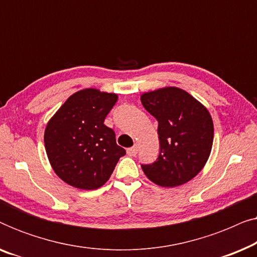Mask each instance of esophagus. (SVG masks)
<instances>
[{
	"label": "esophagus",
	"mask_w": 257,
	"mask_h": 257,
	"mask_svg": "<svg viewBox=\"0 0 257 257\" xmlns=\"http://www.w3.org/2000/svg\"><path fill=\"white\" fill-rule=\"evenodd\" d=\"M137 153H138V145H135V146H132V147H130V149H127L128 156L135 157Z\"/></svg>",
	"instance_id": "esophagus-1"
}]
</instances>
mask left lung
I'll return each instance as SVG.
<instances>
[{
	"mask_svg": "<svg viewBox=\"0 0 257 257\" xmlns=\"http://www.w3.org/2000/svg\"><path fill=\"white\" fill-rule=\"evenodd\" d=\"M158 120L160 153L144 173L161 187H177L192 180L208 160L214 139L209 112L185 90L168 86L140 97Z\"/></svg>",
	"mask_w": 257,
	"mask_h": 257,
	"instance_id": "1",
	"label": "left lung"
}]
</instances>
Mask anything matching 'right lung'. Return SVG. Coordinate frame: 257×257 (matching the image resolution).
<instances>
[{
  "label": "right lung",
  "instance_id": "obj_1",
  "mask_svg": "<svg viewBox=\"0 0 257 257\" xmlns=\"http://www.w3.org/2000/svg\"><path fill=\"white\" fill-rule=\"evenodd\" d=\"M118 96L84 89L70 96L48 121L44 146L55 173L66 184L92 191L110 179L125 156L114 131L104 124Z\"/></svg>",
  "mask_w": 257,
  "mask_h": 257
}]
</instances>
